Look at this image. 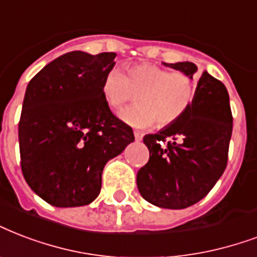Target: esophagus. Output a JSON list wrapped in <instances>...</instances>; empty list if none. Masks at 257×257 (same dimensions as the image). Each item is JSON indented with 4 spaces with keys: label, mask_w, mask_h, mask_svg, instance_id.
<instances>
[{
    "label": "esophagus",
    "mask_w": 257,
    "mask_h": 257,
    "mask_svg": "<svg viewBox=\"0 0 257 257\" xmlns=\"http://www.w3.org/2000/svg\"><path fill=\"white\" fill-rule=\"evenodd\" d=\"M133 135H135V139H136L137 142L143 140V137H144V133L140 132V131H135V132H133Z\"/></svg>",
    "instance_id": "34e87169"
}]
</instances>
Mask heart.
<instances>
[{
	"label": "heart",
	"mask_w": 257,
	"mask_h": 257,
	"mask_svg": "<svg viewBox=\"0 0 257 257\" xmlns=\"http://www.w3.org/2000/svg\"><path fill=\"white\" fill-rule=\"evenodd\" d=\"M102 94L107 106L117 110L137 98L136 106L120 111V120L135 128L174 124L185 114L194 99L193 79L183 72H171L155 64H136L128 75L111 68L103 78Z\"/></svg>",
	"instance_id": "b5f03b06"
}]
</instances>
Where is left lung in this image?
<instances>
[{
  "instance_id": "1",
  "label": "left lung",
  "mask_w": 257,
  "mask_h": 257,
  "mask_svg": "<svg viewBox=\"0 0 257 257\" xmlns=\"http://www.w3.org/2000/svg\"><path fill=\"white\" fill-rule=\"evenodd\" d=\"M164 66L194 76L197 89L179 120L143 139L150 160L137 172V189L155 206L185 209L206 197L224 174L232 111L228 90L209 72L198 74L191 62Z\"/></svg>"
}]
</instances>
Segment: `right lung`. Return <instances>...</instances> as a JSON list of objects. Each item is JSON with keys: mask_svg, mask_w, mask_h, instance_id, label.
<instances>
[{"mask_svg": "<svg viewBox=\"0 0 257 257\" xmlns=\"http://www.w3.org/2000/svg\"><path fill=\"white\" fill-rule=\"evenodd\" d=\"M114 59V52H67L27 86L19 122L21 170L33 193L52 206L93 202L105 164L135 142L102 94Z\"/></svg>", "mask_w": 257, "mask_h": 257, "instance_id": "right-lung-1", "label": "right lung"}]
</instances>
